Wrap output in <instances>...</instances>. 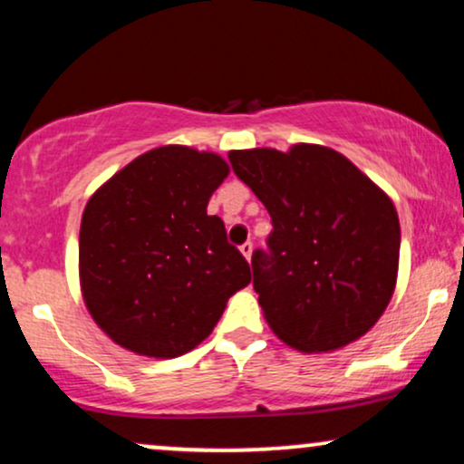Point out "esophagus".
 <instances>
[{
	"label": "esophagus",
	"mask_w": 464,
	"mask_h": 464,
	"mask_svg": "<svg viewBox=\"0 0 464 464\" xmlns=\"http://www.w3.org/2000/svg\"><path fill=\"white\" fill-rule=\"evenodd\" d=\"M239 250H242L244 257H246L248 262H250V255H253V242H250V239H248V242H244L242 246H239Z\"/></svg>",
	"instance_id": "1"
}]
</instances>
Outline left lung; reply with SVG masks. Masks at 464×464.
<instances>
[{
    "instance_id": "left-lung-1",
    "label": "left lung",
    "mask_w": 464,
    "mask_h": 464,
    "mask_svg": "<svg viewBox=\"0 0 464 464\" xmlns=\"http://www.w3.org/2000/svg\"><path fill=\"white\" fill-rule=\"evenodd\" d=\"M228 161L273 222L268 248L250 259L270 329L307 353L369 332L397 281L401 231L391 198L324 146L233 150Z\"/></svg>"
}]
</instances>
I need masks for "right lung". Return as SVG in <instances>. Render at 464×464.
Segmentation results:
<instances>
[{
	"mask_svg": "<svg viewBox=\"0 0 464 464\" xmlns=\"http://www.w3.org/2000/svg\"><path fill=\"white\" fill-rule=\"evenodd\" d=\"M218 154L163 146L104 183L80 222V284L93 321L117 344L177 358L220 321L250 266L207 202L227 179Z\"/></svg>",
	"mask_w": 464,
	"mask_h": 464,
	"instance_id": "right-lung-1",
	"label": "right lung"
}]
</instances>
